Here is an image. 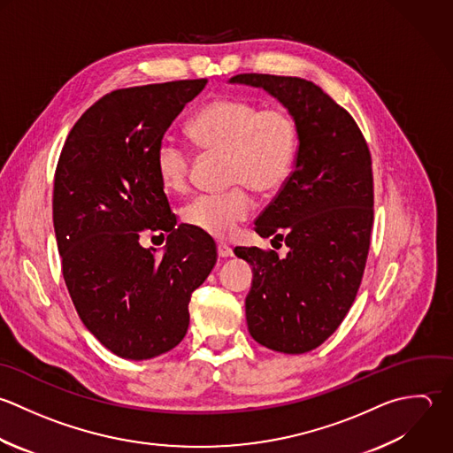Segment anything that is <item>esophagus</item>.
Wrapping results in <instances>:
<instances>
[{"label":"esophagus","instance_id":"obj_1","mask_svg":"<svg viewBox=\"0 0 453 453\" xmlns=\"http://www.w3.org/2000/svg\"><path fill=\"white\" fill-rule=\"evenodd\" d=\"M217 250H219L220 257H231L233 256V249L229 245H226V243H219Z\"/></svg>","mask_w":453,"mask_h":453}]
</instances>
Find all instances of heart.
<instances>
[{
  "label": "heart",
  "instance_id": "b5f03b06",
  "mask_svg": "<svg viewBox=\"0 0 453 453\" xmlns=\"http://www.w3.org/2000/svg\"><path fill=\"white\" fill-rule=\"evenodd\" d=\"M188 128L203 150L226 153V183L234 187L196 196L183 208L181 219L206 234L227 238L254 210L249 188L275 194L288 183L300 146L298 123L284 107L222 96L204 104ZM192 164V153L181 141L171 135L158 141L155 169L165 190H185Z\"/></svg>",
  "mask_w": 453,
  "mask_h": 453
}]
</instances>
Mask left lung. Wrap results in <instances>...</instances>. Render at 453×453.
I'll return each mask as SVG.
<instances>
[{"label": "left lung", "mask_w": 453, "mask_h": 453, "mask_svg": "<svg viewBox=\"0 0 453 453\" xmlns=\"http://www.w3.org/2000/svg\"><path fill=\"white\" fill-rule=\"evenodd\" d=\"M231 81L265 88L300 128L295 169L254 226L272 243L284 242L288 256L259 247L234 254L254 268L245 300L252 339L302 355L341 326L362 284L374 222L369 144L353 116L311 81L270 73Z\"/></svg>", "instance_id": "1"}]
</instances>
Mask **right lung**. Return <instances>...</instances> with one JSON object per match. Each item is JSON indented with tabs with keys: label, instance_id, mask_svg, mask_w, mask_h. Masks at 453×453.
<instances>
[{
	"label": "right lung",
	"instance_id": "right-lung-1",
	"mask_svg": "<svg viewBox=\"0 0 453 453\" xmlns=\"http://www.w3.org/2000/svg\"><path fill=\"white\" fill-rule=\"evenodd\" d=\"M208 79L114 89L72 127L54 173L61 272L84 326L114 355L148 360L178 346L188 302L217 263L213 238L176 226L155 169L158 141ZM168 236L164 257L138 243Z\"/></svg>",
	"mask_w": 453,
	"mask_h": 453
}]
</instances>
